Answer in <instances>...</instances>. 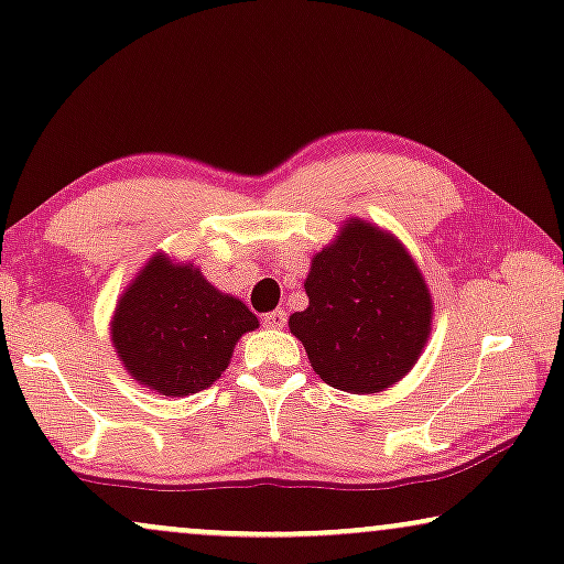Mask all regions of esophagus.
I'll list each match as a JSON object with an SVG mask.
<instances>
[{
    "mask_svg": "<svg viewBox=\"0 0 564 564\" xmlns=\"http://www.w3.org/2000/svg\"><path fill=\"white\" fill-rule=\"evenodd\" d=\"M262 323L268 325V328H283V325H286V312H283V310L264 312V315H262Z\"/></svg>",
    "mask_w": 564,
    "mask_h": 564,
    "instance_id": "esophagus-1",
    "label": "esophagus"
}]
</instances>
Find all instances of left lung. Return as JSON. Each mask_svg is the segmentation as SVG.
<instances>
[{
	"label": "left lung",
	"mask_w": 564,
	"mask_h": 564,
	"mask_svg": "<svg viewBox=\"0 0 564 564\" xmlns=\"http://www.w3.org/2000/svg\"><path fill=\"white\" fill-rule=\"evenodd\" d=\"M310 307L289 317L312 370L334 389L376 393L410 372L431 334V294L393 236L349 220L312 257Z\"/></svg>",
	"instance_id": "obj_1"
}]
</instances>
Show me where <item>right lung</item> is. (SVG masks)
<instances>
[{
    "label": "right lung",
    "instance_id": "add662e5",
    "mask_svg": "<svg viewBox=\"0 0 564 564\" xmlns=\"http://www.w3.org/2000/svg\"><path fill=\"white\" fill-rule=\"evenodd\" d=\"M254 328L247 304L209 286L194 264L158 254L118 302L112 344L141 386L186 397L217 381L234 344Z\"/></svg>",
    "mask_w": 564,
    "mask_h": 564
}]
</instances>
